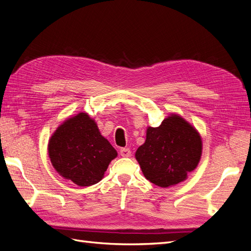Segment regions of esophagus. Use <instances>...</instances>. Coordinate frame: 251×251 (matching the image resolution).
<instances>
[{
  "label": "esophagus",
  "mask_w": 251,
  "mask_h": 251,
  "mask_svg": "<svg viewBox=\"0 0 251 251\" xmlns=\"http://www.w3.org/2000/svg\"><path fill=\"white\" fill-rule=\"evenodd\" d=\"M119 154L123 157H130L131 156V150L127 149V148H123V149H120Z\"/></svg>",
  "instance_id": "1"
}]
</instances>
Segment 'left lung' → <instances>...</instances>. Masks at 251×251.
Masks as SVG:
<instances>
[{
  "instance_id": "left-lung-1",
  "label": "left lung",
  "mask_w": 251,
  "mask_h": 251,
  "mask_svg": "<svg viewBox=\"0 0 251 251\" xmlns=\"http://www.w3.org/2000/svg\"><path fill=\"white\" fill-rule=\"evenodd\" d=\"M201 156L199 132L175 113L164 118L159 126H148L146 141L135 153L144 177L160 187L186 180L198 166Z\"/></svg>"
}]
</instances>
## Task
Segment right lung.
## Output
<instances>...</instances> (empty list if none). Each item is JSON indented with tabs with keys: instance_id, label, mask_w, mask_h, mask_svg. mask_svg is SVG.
<instances>
[{
	"instance_id": "right-lung-1",
	"label": "right lung",
	"mask_w": 251,
	"mask_h": 251,
	"mask_svg": "<svg viewBox=\"0 0 251 251\" xmlns=\"http://www.w3.org/2000/svg\"><path fill=\"white\" fill-rule=\"evenodd\" d=\"M48 154L60 176L81 187L98 183L117 157L95 120L85 112L67 118L56 128L49 139Z\"/></svg>"
}]
</instances>
